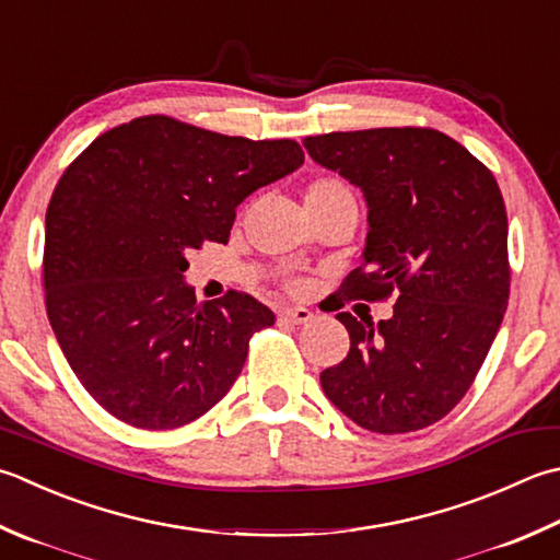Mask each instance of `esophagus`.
Instances as JSON below:
<instances>
[{"instance_id": "1", "label": "esophagus", "mask_w": 560, "mask_h": 560, "mask_svg": "<svg viewBox=\"0 0 560 560\" xmlns=\"http://www.w3.org/2000/svg\"><path fill=\"white\" fill-rule=\"evenodd\" d=\"M311 317H313V313L308 308H287V311H281L279 320L289 323V325H303V323H308Z\"/></svg>"}]
</instances>
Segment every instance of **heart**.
Listing matches in <instances>:
<instances>
[{
    "instance_id": "1",
    "label": "heart",
    "mask_w": 560,
    "mask_h": 560,
    "mask_svg": "<svg viewBox=\"0 0 560 560\" xmlns=\"http://www.w3.org/2000/svg\"><path fill=\"white\" fill-rule=\"evenodd\" d=\"M305 206H320V203H330L337 199H354L352 191H349V186L337 179V177H320L308 184V189H305Z\"/></svg>"
}]
</instances>
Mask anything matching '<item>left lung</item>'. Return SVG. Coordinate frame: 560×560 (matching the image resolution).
I'll use <instances>...</instances> for the list:
<instances>
[{
  "instance_id": "8db88e82",
  "label": "left lung",
  "mask_w": 560,
  "mask_h": 560,
  "mask_svg": "<svg viewBox=\"0 0 560 560\" xmlns=\"http://www.w3.org/2000/svg\"><path fill=\"white\" fill-rule=\"evenodd\" d=\"M308 155L364 191V261L337 291L396 295L390 320L337 313L349 354L320 383L349 420L378 434L440 422L466 396L510 299L508 213L483 162L434 128H369L303 140Z\"/></svg>"
}]
</instances>
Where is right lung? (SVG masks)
<instances>
[{"mask_svg":"<svg viewBox=\"0 0 560 560\" xmlns=\"http://www.w3.org/2000/svg\"><path fill=\"white\" fill-rule=\"evenodd\" d=\"M303 164L295 140L230 138L170 116L98 136L50 196L48 320L86 393L138 430H174L221 400L273 313L247 293L196 303L186 255L228 243L235 208Z\"/></svg>","mask_w":560,"mask_h":560,"instance_id":"add662e5","label":"right lung"}]
</instances>
